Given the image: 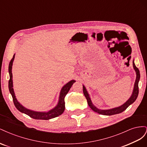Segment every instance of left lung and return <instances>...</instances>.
<instances>
[{
  "mask_svg": "<svg viewBox=\"0 0 147 147\" xmlns=\"http://www.w3.org/2000/svg\"><path fill=\"white\" fill-rule=\"evenodd\" d=\"M133 67H134V69L136 72L137 77H136V80L135 82L134 88V90H133L132 94L130 98L127 100V101L126 102V103H124L123 105H121L120 107H118L114 108V109H110V110H100V109H98L97 108H96V107L92 104V102L91 100L90 96H89L87 91L86 90L85 87L83 85V94L86 98L88 105L90 106V107L93 111H94V112H95L96 113H98L99 114L104 115H115V114H118V113H120L123 112V111L125 110L131 104H132L133 102H135V100L137 98L138 94H139V82L140 80V75L139 70L136 66L135 64L134 63V62H133Z\"/></svg>",
  "mask_w": 147,
  "mask_h": 147,
  "instance_id": "left-lung-1",
  "label": "left lung"
}]
</instances>
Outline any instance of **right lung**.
I'll return each instance as SVG.
<instances>
[{"label":"right lung","mask_w":147,"mask_h":147,"mask_svg":"<svg viewBox=\"0 0 147 147\" xmlns=\"http://www.w3.org/2000/svg\"><path fill=\"white\" fill-rule=\"evenodd\" d=\"M14 58H15V55H13V58L11 59L10 62L9 66H8V72H9V74H10V80H9V82H8V88H9L10 92L11 93V94L12 96L13 103H14L16 108L20 112L28 115L30 117L34 119H36L48 120L53 118L57 117L59 116V115H61L64 112V111L65 110V101H64L65 97L66 94L68 93L69 91L70 90V88L72 87L74 83L75 82V81L71 80L70 82L67 83L65 85L63 86L60 92V96H59L58 104L57 105V106L55 108L50 110L49 112H34V111L27 109L25 107H24L23 105H21L18 102V101L17 100L16 97L15 96L14 91H13V80H12L13 76H12V73H11V69H12L13 61L14 60Z\"/></svg>","instance_id":"add662e5"}]
</instances>
